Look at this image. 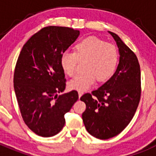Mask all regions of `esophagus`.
<instances>
[{
    "label": "esophagus",
    "instance_id": "1",
    "mask_svg": "<svg viewBox=\"0 0 156 156\" xmlns=\"http://www.w3.org/2000/svg\"><path fill=\"white\" fill-rule=\"evenodd\" d=\"M83 94V91H81V90H79V91H78V94H79V98H80L81 96H82Z\"/></svg>",
    "mask_w": 156,
    "mask_h": 156
}]
</instances>
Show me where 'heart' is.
<instances>
[{"mask_svg":"<svg viewBox=\"0 0 156 156\" xmlns=\"http://www.w3.org/2000/svg\"><path fill=\"white\" fill-rule=\"evenodd\" d=\"M119 59V51L115 45L90 37L78 41L74 51L63 52L60 58V64L65 73L73 76L79 62H85V71L76 76L69 83L71 89L82 91L87 90L96 78L99 82L109 80L115 73Z\"/></svg>","mask_w":156,"mask_h":156,"instance_id":"b5f03b06","label":"heart"}]
</instances>
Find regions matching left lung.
<instances>
[{"instance_id":"8db88e82","label":"left lung","mask_w":156,"mask_h":156,"mask_svg":"<svg viewBox=\"0 0 156 156\" xmlns=\"http://www.w3.org/2000/svg\"><path fill=\"white\" fill-rule=\"evenodd\" d=\"M119 48V63L114 75L101 87L86 93L80 100L86 104L82 118L87 130L101 140L115 137L133 119L141 94L140 65L137 56L112 32Z\"/></svg>"}]
</instances>
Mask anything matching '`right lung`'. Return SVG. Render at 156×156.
Here are the masks:
<instances>
[{
	"instance_id": "obj_1",
	"label": "right lung",
	"mask_w": 156,
	"mask_h": 156,
	"mask_svg": "<svg viewBox=\"0 0 156 156\" xmlns=\"http://www.w3.org/2000/svg\"><path fill=\"white\" fill-rule=\"evenodd\" d=\"M79 35L69 27H44L30 37L18 58L14 88L19 110L26 125L41 137L61 131L64 115L79 98L75 90L58 95L66 86L61 55Z\"/></svg>"
}]
</instances>
